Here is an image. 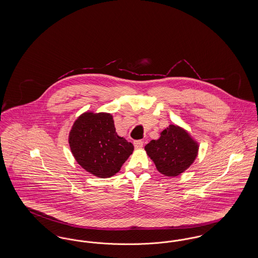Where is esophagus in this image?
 <instances>
[{
    "instance_id": "1",
    "label": "esophagus",
    "mask_w": 258,
    "mask_h": 258,
    "mask_svg": "<svg viewBox=\"0 0 258 258\" xmlns=\"http://www.w3.org/2000/svg\"><path fill=\"white\" fill-rule=\"evenodd\" d=\"M134 144H135V147L136 149H140V148L143 147V141L142 140H135Z\"/></svg>"
}]
</instances>
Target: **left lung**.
I'll list each match as a JSON object with an SVG mask.
<instances>
[{
    "label": "left lung",
    "instance_id": "8db88e82",
    "mask_svg": "<svg viewBox=\"0 0 258 258\" xmlns=\"http://www.w3.org/2000/svg\"><path fill=\"white\" fill-rule=\"evenodd\" d=\"M198 144L184 128L170 124L158 140L145 146L147 155L161 174L175 177L187 169L196 160Z\"/></svg>",
    "mask_w": 258,
    "mask_h": 258
}]
</instances>
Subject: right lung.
I'll use <instances>...</instances> for the list:
<instances>
[{"mask_svg": "<svg viewBox=\"0 0 258 258\" xmlns=\"http://www.w3.org/2000/svg\"><path fill=\"white\" fill-rule=\"evenodd\" d=\"M69 143L78 164L99 178H109L119 172L135 149L117 135L109 113L80 115L71 130Z\"/></svg>", "mask_w": 258, "mask_h": 258, "instance_id": "obj_1", "label": "right lung"}]
</instances>
